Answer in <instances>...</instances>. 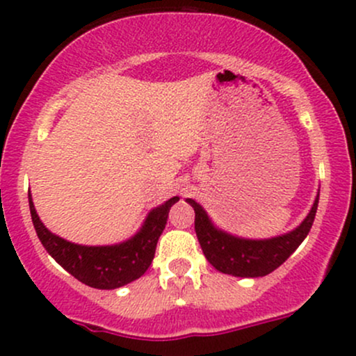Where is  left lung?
Returning <instances> with one entry per match:
<instances>
[{
    "label": "left lung",
    "mask_w": 356,
    "mask_h": 356,
    "mask_svg": "<svg viewBox=\"0 0 356 356\" xmlns=\"http://www.w3.org/2000/svg\"><path fill=\"white\" fill-rule=\"evenodd\" d=\"M318 197L306 216V219L296 229L271 239H243L218 229L211 222L209 216L197 202L187 199L195 212V234L201 244L204 256L218 271L224 275L241 277H259L275 271L288 259L296 248L303 243L313 226L318 209Z\"/></svg>",
    "instance_id": "8db88e82"
}]
</instances>
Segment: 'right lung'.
I'll return each instance as SVG.
<instances>
[{"label":"right lung","instance_id":"right-lung-1","mask_svg":"<svg viewBox=\"0 0 356 356\" xmlns=\"http://www.w3.org/2000/svg\"><path fill=\"white\" fill-rule=\"evenodd\" d=\"M28 201L35 231L48 254L81 283L97 289H115L136 281L149 269L170 207L179 197L150 211L142 229L132 239L113 246H80L58 238L43 226L30 194Z\"/></svg>","mask_w":356,"mask_h":356}]
</instances>
